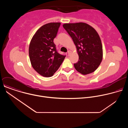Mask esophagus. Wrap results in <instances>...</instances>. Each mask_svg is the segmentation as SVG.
Returning a JSON list of instances; mask_svg holds the SVG:
<instances>
[{"mask_svg":"<svg viewBox=\"0 0 128 128\" xmlns=\"http://www.w3.org/2000/svg\"><path fill=\"white\" fill-rule=\"evenodd\" d=\"M71 52L70 50H68V55L70 56V54H71Z\"/></svg>","mask_w":128,"mask_h":128,"instance_id":"obj_1","label":"esophagus"}]
</instances>
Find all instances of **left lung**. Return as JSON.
Returning <instances> with one entry per match:
<instances>
[{
  "label": "left lung",
  "mask_w": 128,
  "mask_h": 128,
  "mask_svg": "<svg viewBox=\"0 0 128 128\" xmlns=\"http://www.w3.org/2000/svg\"><path fill=\"white\" fill-rule=\"evenodd\" d=\"M75 44L79 56L76 69L86 75L95 71L103 58V49L99 36L92 26L84 23H67L63 25Z\"/></svg>",
  "instance_id": "8db88e82"
}]
</instances>
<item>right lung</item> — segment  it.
<instances>
[{
    "mask_svg": "<svg viewBox=\"0 0 128 128\" xmlns=\"http://www.w3.org/2000/svg\"><path fill=\"white\" fill-rule=\"evenodd\" d=\"M60 23H50L42 26L33 35L29 54L34 69L44 77L52 76L59 69L66 56L58 52L54 39Z\"/></svg>",
    "mask_w": 128,
    "mask_h": 128,
    "instance_id": "right-lung-1",
    "label": "right lung"
}]
</instances>
